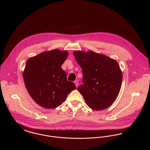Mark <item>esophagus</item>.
<instances>
[{
	"label": "esophagus",
	"mask_w": 150,
	"mask_h": 150,
	"mask_svg": "<svg viewBox=\"0 0 150 150\" xmlns=\"http://www.w3.org/2000/svg\"><path fill=\"white\" fill-rule=\"evenodd\" d=\"M74 83L75 84V85L76 86V87H77V86L79 85V83H78V81H74Z\"/></svg>",
	"instance_id": "34e87169"
}]
</instances>
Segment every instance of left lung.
Segmentation results:
<instances>
[{
	"label": "left lung",
	"instance_id": "1",
	"mask_svg": "<svg viewBox=\"0 0 150 150\" xmlns=\"http://www.w3.org/2000/svg\"><path fill=\"white\" fill-rule=\"evenodd\" d=\"M74 56L82 69L83 84L77 90L88 107L102 110L116 99L122 84V73L116 61L89 51H76Z\"/></svg>",
	"mask_w": 150,
	"mask_h": 150
}]
</instances>
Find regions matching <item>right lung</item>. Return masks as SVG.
Masks as SVG:
<instances>
[{
  "label": "right lung",
  "mask_w": 150,
  "mask_h": 150,
  "mask_svg": "<svg viewBox=\"0 0 150 150\" xmlns=\"http://www.w3.org/2000/svg\"><path fill=\"white\" fill-rule=\"evenodd\" d=\"M68 55L66 51L54 50L29 58L23 77L26 89L34 101L42 107L59 106L75 84L67 81L66 73L61 68Z\"/></svg>",
  "instance_id": "obj_1"
}]
</instances>
